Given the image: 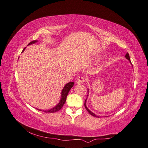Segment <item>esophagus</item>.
Instances as JSON below:
<instances>
[{
  "label": "esophagus",
  "instance_id": "esophagus-1",
  "mask_svg": "<svg viewBox=\"0 0 148 148\" xmlns=\"http://www.w3.org/2000/svg\"><path fill=\"white\" fill-rule=\"evenodd\" d=\"M84 82V77H78L76 80V83L77 84H83Z\"/></svg>",
  "mask_w": 148,
  "mask_h": 148
}]
</instances>
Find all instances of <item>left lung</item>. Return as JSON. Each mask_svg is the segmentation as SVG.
<instances>
[{
  "label": "left lung",
  "mask_w": 148,
  "mask_h": 148,
  "mask_svg": "<svg viewBox=\"0 0 148 148\" xmlns=\"http://www.w3.org/2000/svg\"><path fill=\"white\" fill-rule=\"evenodd\" d=\"M125 58H126L130 62V64H132L131 61H130V56H129V55H128V53H127V54L125 55ZM88 93H89V89H88V95H87V98H86V99L85 100V102H84V107H85L86 109L87 110L88 112L91 115L93 116H95V117H97V118H100V116H97V115H95V114H94V113H93V112L91 111L88 108H87V106H86V100H87V99H88ZM106 117H108V116H106Z\"/></svg>",
  "instance_id": "1"
}]
</instances>
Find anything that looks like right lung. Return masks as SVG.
I'll return each instance as SVG.
<instances>
[{
	"instance_id": "obj_1",
	"label": "right lung",
	"mask_w": 148,
	"mask_h": 148,
	"mask_svg": "<svg viewBox=\"0 0 148 148\" xmlns=\"http://www.w3.org/2000/svg\"><path fill=\"white\" fill-rule=\"evenodd\" d=\"M37 42H38V40H33V41L30 42L29 45H28V46L32 45V44H35ZM25 48H26V47L23 49V51H22V53L25 51ZM18 59H19V58H18ZM74 84V82H69V83H67V84H65V85L64 86V88H63V89L61 92L60 100V101L57 103V104H56L55 107H53V108L49 109H47V110H45V109L43 110V109H37V108H36V109L37 110H39V111H43L45 112H55L58 111L59 110H60L62 109L63 106H64V103H65L68 93L69 92V91H70V90L72 88V87H73Z\"/></svg>"
}]
</instances>
